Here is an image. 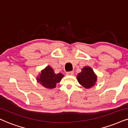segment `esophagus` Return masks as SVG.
Returning a JSON list of instances; mask_svg holds the SVG:
<instances>
[{
	"instance_id": "1",
	"label": "esophagus",
	"mask_w": 128,
	"mask_h": 128,
	"mask_svg": "<svg viewBox=\"0 0 128 128\" xmlns=\"http://www.w3.org/2000/svg\"><path fill=\"white\" fill-rule=\"evenodd\" d=\"M66 75H68V76H71V75H74V72H67L66 74Z\"/></svg>"
}]
</instances>
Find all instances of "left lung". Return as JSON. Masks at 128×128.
I'll use <instances>...</instances> for the list:
<instances>
[{
	"label": "left lung",
	"instance_id": "left-lung-1",
	"mask_svg": "<svg viewBox=\"0 0 128 128\" xmlns=\"http://www.w3.org/2000/svg\"><path fill=\"white\" fill-rule=\"evenodd\" d=\"M76 79L81 86L89 89L96 85L97 76L91 67L84 66L81 69V72L77 75Z\"/></svg>",
	"mask_w": 128,
	"mask_h": 128
}]
</instances>
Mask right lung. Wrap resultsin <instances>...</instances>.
<instances>
[{
  "mask_svg": "<svg viewBox=\"0 0 128 128\" xmlns=\"http://www.w3.org/2000/svg\"><path fill=\"white\" fill-rule=\"evenodd\" d=\"M64 75L62 74H55L54 70L50 66H47L42 69L41 73L37 76V82L47 89H53L56 84L60 82Z\"/></svg>",
  "mask_w": 128,
  "mask_h": 128,
  "instance_id": "1",
  "label": "right lung"
}]
</instances>
